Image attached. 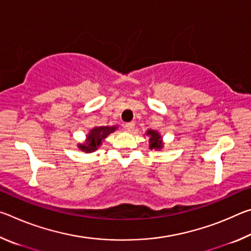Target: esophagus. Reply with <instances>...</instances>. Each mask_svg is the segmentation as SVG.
<instances>
[{
    "instance_id": "34e87169",
    "label": "esophagus",
    "mask_w": 251,
    "mask_h": 251,
    "mask_svg": "<svg viewBox=\"0 0 251 251\" xmlns=\"http://www.w3.org/2000/svg\"><path fill=\"white\" fill-rule=\"evenodd\" d=\"M135 128V123L134 122H130V123H126L125 124V129L127 131H131Z\"/></svg>"
}]
</instances>
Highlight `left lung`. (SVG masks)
<instances>
[{"mask_svg": "<svg viewBox=\"0 0 251 251\" xmlns=\"http://www.w3.org/2000/svg\"><path fill=\"white\" fill-rule=\"evenodd\" d=\"M147 135L150 136V143H151V150H159V148L163 147V143L160 142V136L155 130H148Z\"/></svg>", "mask_w": 251, "mask_h": 251, "instance_id": "obj_1", "label": "left lung"}]
</instances>
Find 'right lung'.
Segmentation results:
<instances>
[{
	"instance_id": "obj_1",
	"label": "right lung",
	"mask_w": 251,
	"mask_h": 251,
	"mask_svg": "<svg viewBox=\"0 0 251 251\" xmlns=\"http://www.w3.org/2000/svg\"><path fill=\"white\" fill-rule=\"evenodd\" d=\"M116 129V127H109V126H104V127H95L90 131V135L87 136V142L84 144V145H80L79 148L86 152H91L96 151L97 148L100 147L101 141L104 138L107 137V136L113 133L114 130Z\"/></svg>"
}]
</instances>
